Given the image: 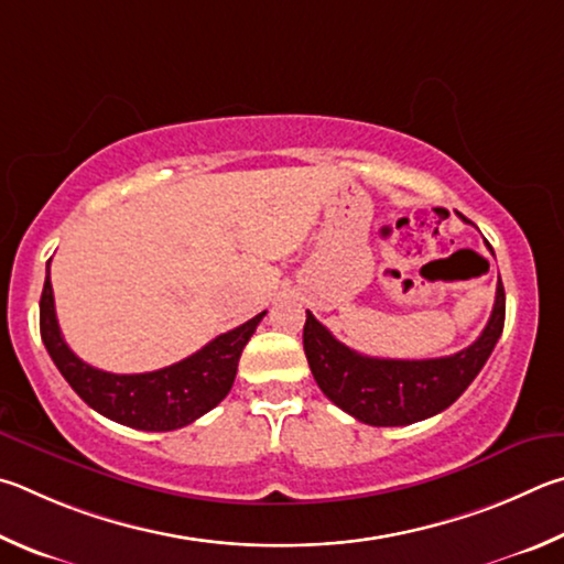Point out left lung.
I'll return each mask as SVG.
<instances>
[{"mask_svg": "<svg viewBox=\"0 0 564 564\" xmlns=\"http://www.w3.org/2000/svg\"><path fill=\"white\" fill-rule=\"evenodd\" d=\"M488 250L492 252L490 245ZM502 324H506V290L498 280L496 304L486 329L468 349L451 357H364L334 339V334L314 319L312 312H307L302 339L314 381L332 403L369 426H409L446 411L470 387L496 349Z\"/></svg>", "mask_w": 564, "mask_h": 564, "instance_id": "left-lung-1", "label": "left lung"}]
</instances>
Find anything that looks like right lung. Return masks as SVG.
Here are the masks:
<instances>
[{"label":"right lung","mask_w":564,"mask_h":564,"mask_svg":"<svg viewBox=\"0 0 564 564\" xmlns=\"http://www.w3.org/2000/svg\"><path fill=\"white\" fill-rule=\"evenodd\" d=\"M264 314L260 312L250 322L205 344L193 357L165 369L111 373L82 361L68 349L58 329L54 290L46 274L39 302V329L56 369L94 411L138 431H175L200 419L230 393L240 354Z\"/></svg>","instance_id":"add662e5"}]
</instances>
